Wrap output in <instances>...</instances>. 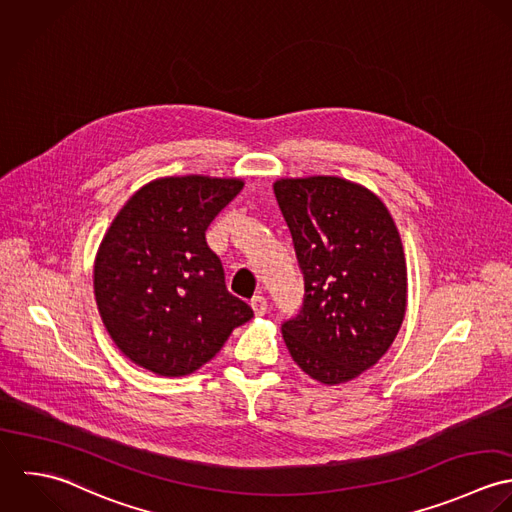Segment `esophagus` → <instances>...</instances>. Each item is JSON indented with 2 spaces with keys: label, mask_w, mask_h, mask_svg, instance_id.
<instances>
[{
  "label": "esophagus",
  "mask_w": 512,
  "mask_h": 512,
  "mask_svg": "<svg viewBox=\"0 0 512 512\" xmlns=\"http://www.w3.org/2000/svg\"><path fill=\"white\" fill-rule=\"evenodd\" d=\"M249 305H251V308H253V312H255L257 316H263V314L267 312V299H265V297H261V295L253 297Z\"/></svg>",
  "instance_id": "1"
}]
</instances>
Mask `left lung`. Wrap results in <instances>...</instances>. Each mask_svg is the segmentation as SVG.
<instances>
[{
    "label": "left lung",
    "mask_w": 512,
    "mask_h": 512,
    "mask_svg": "<svg viewBox=\"0 0 512 512\" xmlns=\"http://www.w3.org/2000/svg\"><path fill=\"white\" fill-rule=\"evenodd\" d=\"M275 196L305 279L303 307L283 322L299 368L342 384L392 346L408 305V269L398 227L378 196L336 178L277 180Z\"/></svg>",
    "instance_id": "obj_1"
}]
</instances>
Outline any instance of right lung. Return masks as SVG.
I'll return each instance as SVG.
<instances>
[{"instance_id": "1", "label": "right lung", "mask_w": 512, "mask_h": 512, "mask_svg": "<svg viewBox=\"0 0 512 512\" xmlns=\"http://www.w3.org/2000/svg\"><path fill=\"white\" fill-rule=\"evenodd\" d=\"M241 188L237 178H160L110 223L95 259V299L110 338L134 364L168 378L192 374L251 320L205 241Z\"/></svg>"}]
</instances>
